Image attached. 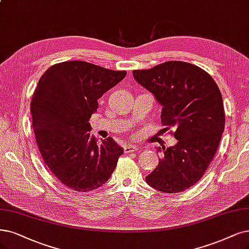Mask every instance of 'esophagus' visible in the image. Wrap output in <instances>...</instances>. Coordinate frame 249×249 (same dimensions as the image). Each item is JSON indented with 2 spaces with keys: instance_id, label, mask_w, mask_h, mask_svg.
I'll return each mask as SVG.
<instances>
[{
  "instance_id": "obj_1",
  "label": "esophagus",
  "mask_w": 249,
  "mask_h": 249,
  "mask_svg": "<svg viewBox=\"0 0 249 249\" xmlns=\"http://www.w3.org/2000/svg\"><path fill=\"white\" fill-rule=\"evenodd\" d=\"M137 150L139 149H137V146L135 144H128L124 148L125 153H133V152H136Z\"/></svg>"
}]
</instances>
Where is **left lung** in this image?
<instances>
[{
	"instance_id": "left-lung-1",
	"label": "left lung",
	"mask_w": 249,
	"mask_h": 249,
	"mask_svg": "<svg viewBox=\"0 0 249 249\" xmlns=\"http://www.w3.org/2000/svg\"><path fill=\"white\" fill-rule=\"evenodd\" d=\"M135 81L162 107L164 129L176 128V145L163 153L145 181L164 193L182 192L203 177L225 129L220 91L205 71L185 61H167L150 70L133 71Z\"/></svg>"
}]
</instances>
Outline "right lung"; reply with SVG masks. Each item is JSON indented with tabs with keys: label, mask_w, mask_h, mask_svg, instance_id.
I'll return each mask as SVG.
<instances>
[{
	"label": "right lung",
	"mask_w": 249,
	"mask_h": 249,
	"mask_svg": "<svg viewBox=\"0 0 249 249\" xmlns=\"http://www.w3.org/2000/svg\"><path fill=\"white\" fill-rule=\"evenodd\" d=\"M116 71L85 61L54 64L44 72L31 103L33 127L42 158L54 177L78 192L107 181L124 150L108 137L90 134L98 99L122 81Z\"/></svg>",
	"instance_id": "1"
}]
</instances>
